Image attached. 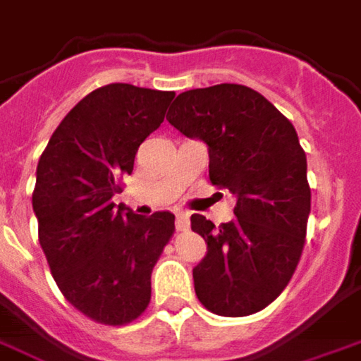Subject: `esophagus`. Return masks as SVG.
Masks as SVG:
<instances>
[{
    "label": "esophagus",
    "mask_w": 361,
    "mask_h": 361,
    "mask_svg": "<svg viewBox=\"0 0 361 361\" xmlns=\"http://www.w3.org/2000/svg\"><path fill=\"white\" fill-rule=\"evenodd\" d=\"M176 227H178V231H188V227H190V213L178 212V215H176Z\"/></svg>",
    "instance_id": "34e87169"
}]
</instances>
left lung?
Instances as JSON below:
<instances>
[{"label":"left lung","mask_w":361,"mask_h":361,"mask_svg":"<svg viewBox=\"0 0 361 361\" xmlns=\"http://www.w3.org/2000/svg\"><path fill=\"white\" fill-rule=\"evenodd\" d=\"M166 118L209 146V180L237 197L221 227L191 215L207 243L195 294L213 314H255L290 283L306 241L310 185L296 130L263 94L229 82L181 92Z\"/></svg>","instance_id":"obj_1"}]
</instances>
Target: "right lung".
I'll return each instance as SVG.
<instances>
[{"label": "right lung", "mask_w": 361, "mask_h": 361, "mask_svg": "<svg viewBox=\"0 0 361 361\" xmlns=\"http://www.w3.org/2000/svg\"><path fill=\"white\" fill-rule=\"evenodd\" d=\"M173 97L126 82L97 88L63 118L39 158V245L59 290L98 324L124 326L144 314L154 264L176 231L170 212L142 217L112 201Z\"/></svg>", "instance_id": "right-lung-1"}]
</instances>
